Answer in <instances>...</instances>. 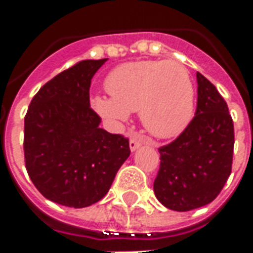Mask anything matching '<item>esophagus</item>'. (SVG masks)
Wrapping results in <instances>:
<instances>
[{
  "label": "esophagus",
  "instance_id": "obj_1",
  "mask_svg": "<svg viewBox=\"0 0 253 253\" xmlns=\"http://www.w3.org/2000/svg\"><path fill=\"white\" fill-rule=\"evenodd\" d=\"M139 146H141V139H139V137H138L137 134H134V135H131V138H130V149H131V152L137 150Z\"/></svg>",
  "mask_w": 253,
  "mask_h": 253
}]
</instances>
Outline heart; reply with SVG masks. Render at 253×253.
Here are the masks:
<instances>
[{
    "label": "heart",
    "instance_id": "1",
    "mask_svg": "<svg viewBox=\"0 0 253 253\" xmlns=\"http://www.w3.org/2000/svg\"><path fill=\"white\" fill-rule=\"evenodd\" d=\"M110 96L90 99L94 112L111 125L139 111L143 126L159 138L179 135L194 114V86L176 61H138L115 67L105 80Z\"/></svg>",
    "mask_w": 253,
    "mask_h": 253
}]
</instances>
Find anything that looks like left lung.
I'll return each mask as SVG.
<instances>
[{
  "label": "left lung",
  "instance_id": "8db88e82",
  "mask_svg": "<svg viewBox=\"0 0 253 253\" xmlns=\"http://www.w3.org/2000/svg\"><path fill=\"white\" fill-rule=\"evenodd\" d=\"M194 119L175 141L159 149L156 198L175 211L206 206L221 192L232 172L234 127L226 101L205 76L196 73Z\"/></svg>",
  "mask_w": 253,
  "mask_h": 253
}]
</instances>
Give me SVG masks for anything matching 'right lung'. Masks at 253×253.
Returning <instances> with one entry per match:
<instances>
[{
    "label": "right lung",
    "instance_id": "1",
    "mask_svg": "<svg viewBox=\"0 0 253 253\" xmlns=\"http://www.w3.org/2000/svg\"><path fill=\"white\" fill-rule=\"evenodd\" d=\"M107 59L76 63L46 83L24 119V159L42 195L62 206L88 207L110 190L130 156L128 139L100 128L89 103L90 80Z\"/></svg>",
    "mask_w": 253,
    "mask_h": 253
}]
</instances>
